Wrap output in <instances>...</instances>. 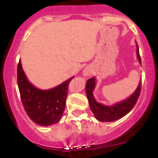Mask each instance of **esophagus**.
Listing matches in <instances>:
<instances>
[{"mask_svg":"<svg viewBox=\"0 0 158 158\" xmlns=\"http://www.w3.org/2000/svg\"><path fill=\"white\" fill-rule=\"evenodd\" d=\"M91 73H92V70L89 67H85V69H83V73H82V74H83V76L84 77H87V76H89V75H91Z\"/></svg>","mask_w":158,"mask_h":158,"instance_id":"obj_1","label":"esophagus"}]
</instances>
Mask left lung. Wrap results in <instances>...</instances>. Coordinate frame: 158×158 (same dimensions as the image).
Returning a JSON list of instances; mask_svg holds the SVG:
<instances>
[{
    "label": "left lung",
    "instance_id": "obj_1",
    "mask_svg": "<svg viewBox=\"0 0 158 158\" xmlns=\"http://www.w3.org/2000/svg\"><path fill=\"white\" fill-rule=\"evenodd\" d=\"M136 48L137 57H138L139 63L141 64V57L139 55V49H138V45H136ZM95 85H96L95 77L89 79L85 85V92H86V96L88 98L91 111H92L94 116L97 120L102 122H114L128 114L136 104L137 100L139 96L140 91H141V82H139L138 87L135 89V92L126 99L122 100V101L111 105V106H106V105L98 102L95 100L93 95V91L95 89Z\"/></svg>",
    "mask_w": 158,
    "mask_h": 158
}]
</instances>
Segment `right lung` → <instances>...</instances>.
I'll return each instance as SVG.
<instances>
[{"label":"right lung","instance_id":"1","mask_svg":"<svg viewBox=\"0 0 158 158\" xmlns=\"http://www.w3.org/2000/svg\"><path fill=\"white\" fill-rule=\"evenodd\" d=\"M74 76L49 89L36 88L28 80L21 61L17 65V84L27 114L33 122L49 126L60 120L66 107L67 89Z\"/></svg>","mask_w":158,"mask_h":158}]
</instances>
